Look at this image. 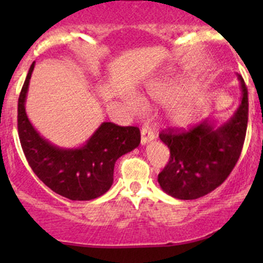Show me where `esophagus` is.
<instances>
[{"label": "esophagus", "mask_w": 263, "mask_h": 263, "mask_svg": "<svg viewBox=\"0 0 263 263\" xmlns=\"http://www.w3.org/2000/svg\"><path fill=\"white\" fill-rule=\"evenodd\" d=\"M156 134L149 126H143L141 129V143L142 144H146L151 142L152 140H155Z\"/></svg>", "instance_id": "34e87169"}]
</instances>
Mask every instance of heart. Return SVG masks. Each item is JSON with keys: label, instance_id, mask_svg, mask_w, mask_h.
Here are the masks:
<instances>
[{"label": "heart", "instance_id": "1", "mask_svg": "<svg viewBox=\"0 0 263 263\" xmlns=\"http://www.w3.org/2000/svg\"><path fill=\"white\" fill-rule=\"evenodd\" d=\"M182 89L179 85H164V86H157L149 90V95L152 99H155L157 102L163 105H168L174 102L172 106L168 108V119L173 123L174 126H188L190 122L193 121L195 115V104L192 99L183 98L182 96ZM127 105L132 111L140 112L144 108L143 102L140 99L131 96L127 99Z\"/></svg>", "mask_w": 263, "mask_h": 263}]
</instances>
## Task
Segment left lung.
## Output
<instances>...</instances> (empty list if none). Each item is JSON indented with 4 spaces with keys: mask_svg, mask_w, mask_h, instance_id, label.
<instances>
[{
    "mask_svg": "<svg viewBox=\"0 0 263 263\" xmlns=\"http://www.w3.org/2000/svg\"><path fill=\"white\" fill-rule=\"evenodd\" d=\"M241 104L234 116L215 127L211 121L188 131L168 128L159 138L170 148V162L158 174L161 188L171 197L193 200L209 194L225 182L234 170L245 142L249 120V95L242 77Z\"/></svg>",
    "mask_w": 263,
    "mask_h": 263,
    "instance_id": "8db88e82",
    "label": "left lung"
}]
</instances>
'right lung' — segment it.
<instances>
[{
    "label": "right lung",
    "mask_w": 263,
    "mask_h": 263,
    "mask_svg": "<svg viewBox=\"0 0 263 263\" xmlns=\"http://www.w3.org/2000/svg\"><path fill=\"white\" fill-rule=\"evenodd\" d=\"M33 69L34 63L18 99V136L27 162L35 176L62 197L70 200L101 197L112 185L117 159L140 144V128L104 122L84 146L71 149L53 146L35 131L26 114L25 102Z\"/></svg>",
    "instance_id": "obj_1"
}]
</instances>
